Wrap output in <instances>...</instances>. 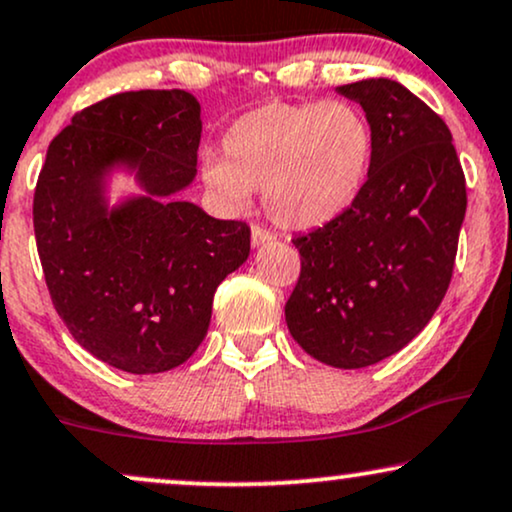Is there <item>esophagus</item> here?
Here are the masks:
<instances>
[{"label":"esophagus","instance_id":"esophagus-1","mask_svg":"<svg viewBox=\"0 0 512 512\" xmlns=\"http://www.w3.org/2000/svg\"><path fill=\"white\" fill-rule=\"evenodd\" d=\"M274 236H272V231H267V229H262V226H252V245H255V248H260L262 243H269V240H272Z\"/></svg>","mask_w":512,"mask_h":512}]
</instances>
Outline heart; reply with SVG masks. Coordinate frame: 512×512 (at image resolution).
Segmentation results:
<instances>
[{
	"label": "heart",
	"mask_w": 512,
	"mask_h": 512,
	"mask_svg": "<svg viewBox=\"0 0 512 512\" xmlns=\"http://www.w3.org/2000/svg\"><path fill=\"white\" fill-rule=\"evenodd\" d=\"M374 159V131L353 102H272L224 135V159L207 157L202 178L231 212L262 188L264 209L283 229L310 231L353 207Z\"/></svg>",
	"instance_id": "obj_1"
}]
</instances>
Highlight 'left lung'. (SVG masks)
Returning a JSON list of instances; mask_svg holds the SVG:
<instances>
[{"label":"left lung","mask_w":512,"mask_h":512,"mask_svg":"<svg viewBox=\"0 0 512 512\" xmlns=\"http://www.w3.org/2000/svg\"><path fill=\"white\" fill-rule=\"evenodd\" d=\"M374 131V159L353 207L293 238L300 276L286 303L298 346L324 365L360 369L415 338L453 276L467 209L451 131L389 78L341 85Z\"/></svg>","instance_id":"obj_1"}]
</instances>
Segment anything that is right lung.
<instances>
[{
  "label": "right lung",
  "mask_w": 512,
  "mask_h": 512,
  "mask_svg": "<svg viewBox=\"0 0 512 512\" xmlns=\"http://www.w3.org/2000/svg\"><path fill=\"white\" fill-rule=\"evenodd\" d=\"M200 104L186 90L119 92L49 143L33 226L54 310L97 360L174 369L207 336L214 291L248 260L250 226L176 200L197 174ZM136 169L147 196L107 210L103 174Z\"/></svg>",
  "instance_id": "add662e5"
}]
</instances>
